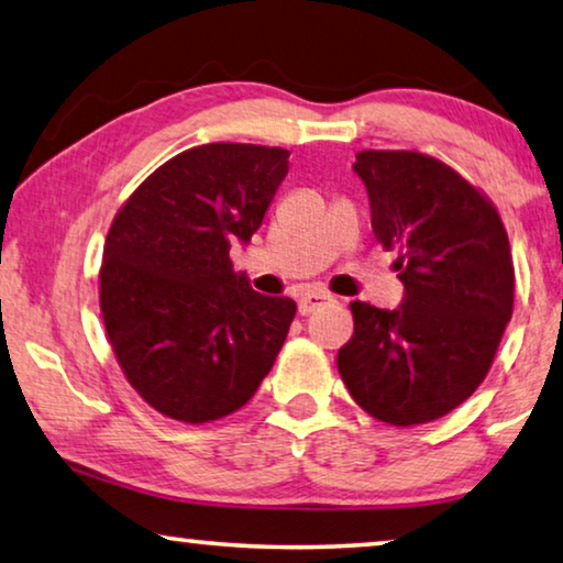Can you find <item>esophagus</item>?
Returning <instances> with one entry per match:
<instances>
[{"label":"esophagus","instance_id":"obj_1","mask_svg":"<svg viewBox=\"0 0 563 563\" xmlns=\"http://www.w3.org/2000/svg\"><path fill=\"white\" fill-rule=\"evenodd\" d=\"M331 300H333L331 292H325V290H310V292H306V296H300V300H298V313H300V316H308V313H313L316 308L331 303Z\"/></svg>","mask_w":563,"mask_h":563}]
</instances>
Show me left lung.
<instances>
[{
    "label": "left lung",
    "instance_id": "1",
    "mask_svg": "<svg viewBox=\"0 0 563 563\" xmlns=\"http://www.w3.org/2000/svg\"><path fill=\"white\" fill-rule=\"evenodd\" d=\"M372 230L397 250L405 298L351 303L339 374L358 407L394 427L440 419L481 387L514 316V257L493 201L440 158L358 151Z\"/></svg>",
    "mask_w": 563,
    "mask_h": 563
}]
</instances>
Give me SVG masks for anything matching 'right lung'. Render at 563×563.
<instances>
[{"label": "right lung", "mask_w": 563, "mask_h": 563, "mask_svg": "<svg viewBox=\"0 0 563 563\" xmlns=\"http://www.w3.org/2000/svg\"><path fill=\"white\" fill-rule=\"evenodd\" d=\"M290 151L205 144L146 176L108 230L100 313L115 362L148 407L205 424L245 407L296 318L232 271L263 224Z\"/></svg>", "instance_id": "1"}]
</instances>
